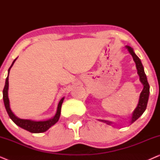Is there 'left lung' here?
<instances>
[{"mask_svg":"<svg viewBox=\"0 0 160 160\" xmlns=\"http://www.w3.org/2000/svg\"><path fill=\"white\" fill-rule=\"evenodd\" d=\"M126 48L128 49L130 54L132 57L133 60H134V62H135V65H136V68L138 71V76L140 77V81H141L142 84L143 85V89L141 92V95H140L138 103L136 108H135L134 111H133L132 117H131L130 123L132 124L133 122L136 121V120L138 119V118L141 117L142 114H143V112L146 109L148 97H149L150 87H149V84H148V83L147 78H146V75L145 72H144V68H143V65H142V63H141V60H140L138 57L135 54L134 51H133L132 48L129 47V46H126ZM100 121L103 122H105V123L110 124V125L112 124V122H111L106 121V120H100Z\"/></svg>","mask_w":160,"mask_h":160,"instance_id":"1","label":"left lung"}]
</instances>
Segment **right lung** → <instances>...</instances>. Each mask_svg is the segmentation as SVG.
<instances>
[{
  "label": "right lung",
  "instance_id": "right-lung-1",
  "mask_svg": "<svg viewBox=\"0 0 160 160\" xmlns=\"http://www.w3.org/2000/svg\"><path fill=\"white\" fill-rule=\"evenodd\" d=\"M17 58L13 61L12 65H11L9 68L8 70V76L6 79L5 86H4L3 90V99L4 106H5L6 110L7 111L8 116H9L10 119L14 122L17 125L20 127L24 130H26L32 133H40L43 132L45 131H47L48 129H49L52 125H54L56 122H58L59 119H60V116L61 113V106H62V102L64 100L65 98H62V99L59 102L58 109H57V112L54 115V117L52 119H48L47 121H33V120L30 119H19L17 117H16L14 114V113L12 112L11 110L10 105H9V99H8V75H9V72L11 68L12 67V65H14L15 61H16Z\"/></svg>",
  "mask_w": 160,
  "mask_h": 160
}]
</instances>
